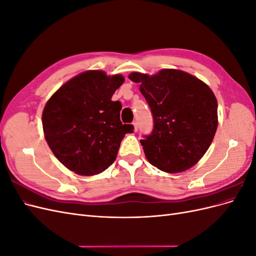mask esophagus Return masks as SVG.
Instances as JSON below:
<instances>
[{"instance_id": "obj_1", "label": "esophagus", "mask_w": 256, "mask_h": 256, "mask_svg": "<svg viewBox=\"0 0 256 256\" xmlns=\"http://www.w3.org/2000/svg\"><path fill=\"white\" fill-rule=\"evenodd\" d=\"M132 124H134V131L136 132L138 129V122H136V120H134Z\"/></svg>"}]
</instances>
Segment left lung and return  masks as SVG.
Wrapping results in <instances>:
<instances>
[{"mask_svg": "<svg viewBox=\"0 0 256 256\" xmlns=\"http://www.w3.org/2000/svg\"><path fill=\"white\" fill-rule=\"evenodd\" d=\"M152 114V134L141 140L150 164L166 173L186 171L204 156L218 127V102L203 81L177 69L129 74Z\"/></svg>", "mask_w": 256, "mask_h": 256, "instance_id": "1", "label": "left lung"}]
</instances>
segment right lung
<instances>
[{
	"mask_svg": "<svg viewBox=\"0 0 256 256\" xmlns=\"http://www.w3.org/2000/svg\"><path fill=\"white\" fill-rule=\"evenodd\" d=\"M124 76L104 72H82L60 86L42 112L46 141L60 164L80 175H95L118 156L130 124H122V104L112 102Z\"/></svg>",
	"mask_w": 256,
	"mask_h": 256,
	"instance_id": "1",
	"label": "right lung"
}]
</instances>
